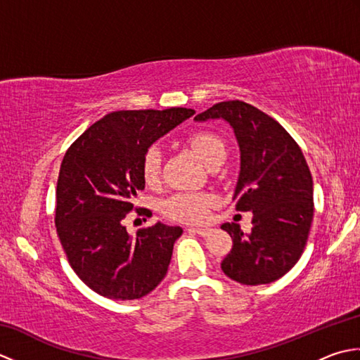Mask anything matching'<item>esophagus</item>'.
<instances>
[{
  "mask_svg": "<svg viewBox=\"0 0 360 360\" xmlns=\"http://www.w3.org/2000/svg\"><path fill=\"white\" fill-rule=\"evenodd\" d=\"M188 231L190 232H195V233H198L200 236H209L212 233V229H209V227H190Z\"/></svg>",
  "mask_w": 360,
  "mask_h": 360,
  "instance_id": "34e87169",
  "label": "esophagus"
}]
</instances>
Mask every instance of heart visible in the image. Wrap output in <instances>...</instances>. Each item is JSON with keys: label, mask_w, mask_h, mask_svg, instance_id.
Masks as SVG:
<instances>
[{"label": "heart", "mask_w": 360, "mask_h": 360, "mask_svg": "<svg viewBox=\"0 0 360 360\" xmlns=\"http://www.w3.org/2000/svg\"><path fill=\"white\" fill-rule=\"evenodd\" d=\"M187 142L207 167L226 156V145L215 133L195 131L188 136ZM160 165H162V151L159 147H150L142 158V176L147 184L153 186L159 181ZM215 202L217 200L212 193L179 192L164 201L162 210L168 218L181 223H202L207 219Z\"/></svg>", "instance_id": "obj_1"}]
</instances>
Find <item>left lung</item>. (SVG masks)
<instances>
[{
    "label": "left lung",
    "mask_w": 360,
    "mask_h": 360,
    "mask_svg": "<svg viewBox=\"0 0 360 360\" xmlns=\"http://www.w3.org/2000/svg\"><path fill=\"white\" fill-rule=\"evenodd\" d=\"M224 119L240 147V176L233 200L252 212V229L221 226L233 246L221 263L241 285H267L292 269L307 246L314 215L312 176L303 153L277 120L241 101L213 105L195 120Z\"/></svg>",
    "instance_id": "1"
}]
</instances>
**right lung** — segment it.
I'll list each match as a JSON object with an SVG mask.
<instances>
[{"mask_svg": "<svg viewBox=\"0 0 360 360\" xmlns=\"http://www.w3.org/2000/svg\"><path fill=\"white\" fill-rule=\"evenodd\" d=\"M193 114L190 108L114 111L68 148L57 181V235L74 272L94 292L136 300L165 277L182 229L156 223L131 236L124 219L145 187V151Z\"/></svg>", "mask_w": 360, "mask_h": 360, "instance_id": "right-lung-1", "label": "right lung"}]
</instances>
